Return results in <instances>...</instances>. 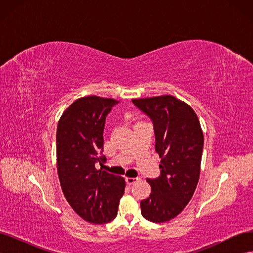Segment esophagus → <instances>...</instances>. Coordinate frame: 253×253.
I'll return each mask as SVG.
<instances>
[{
    "label": "esophagus",
    "mask_w": 253,
    "mask_h": 253,
    "mask_svg": "<svg viewBox=\"0 0 253 253\" xmlns=\"http://www.w3.org/2000/svg\"><path fill=\"white\" fill-rule=\"evenodd\" d=\"M139 180L138 177H126V181L128 183V185H133V183L137 182Z\"/></svg>",
    "instance_id": "esophagus-1"
}]
</instances>
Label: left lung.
<instances>
[{
	"label": "left lung",
	"mask_w": 253,
	"mask_h": 253,
	"mask_svg": "<svg viewBox=\"0 0 253 253\" xmlns=\"http://www.w3.org/2000/svg\"><path fill=\"white\" fill-rule=\"evenodd\" d=\"M153 121L160 175L148 178L151 194L140 202L142 216L165 223L185 209L196 189L201 173L204 135L195 112L170 95L133 99Z\"/></svg>",
	"instance_id": "obj_1"
}]
</instances>
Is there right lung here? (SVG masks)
I'll return each mask as SVG.
<instances>
[{"label":"right lung","instance_id":"1","mask_svg":"<svg viewBox=\"0 0 253 253\" xmlns=\"http://www.w3.org/2000/svg\"><path fill=\"white\" fill-rule=\"evenodd\" d=\"M115 99L88 96L77 99L64 111L57 128V167L63 194L84 220L101 225L117 215L125 193V179L97 170L103 152L105 118Z\"/></svg>","mask_w":253,"mask_h":253}]
</instances>
